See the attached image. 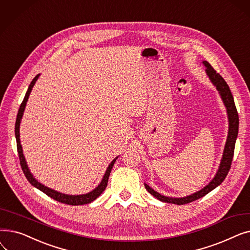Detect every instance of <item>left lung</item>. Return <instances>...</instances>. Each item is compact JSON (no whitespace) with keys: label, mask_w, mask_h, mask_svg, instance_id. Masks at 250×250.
Masks as SVG:
<instances>
[{"label":"left lung","mask_w":250,"mask_h":250,"mask_svg":"<svg viewBox=\"0 0 250 250\" xmlns=\"http://www.w3.org/2000/svg\"><path fill=\"white\" fill-rule=\"evenodd\" d=\"M203 64L206 67V74L208 77L209 81L212 82V84L216 87L218 90L219 94L221 96V99L224 103L226 111H227V116H228V136L226 140V144L224 147V151H223L222 155V159L219 165V168L217 170V172L214 176V178L208 182V185H207L204 188L200 189L199 191H196L192 194L183 196V198H173V196H166L163 195L159 192H157L154 190L152 188H150L147 183H145V188L146 189L153 195L156 199H158L161 202L164 203H169V204H175V205H185L191 203L195 200L201 199L203 196H205L207 193L209 191H212L215 189L217 187H219L221 183L224 181L226 178L233 159V155H234V149H235V143L236 140H237L238 136V126H239V117L237 113V109H236L233 95L231 93V90L226 83V81L221 77L220 74H218L211 64H209L207 61H203Z\"/></svg>","instance_id":"obj_1"}]
</instances>
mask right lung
<instances>
[{"mask_svg":"<svg viewBox=\"0 0 250 250\" xmlns=\"http://www.w3.org/2000/svg\"><path fill=\"white\" fill-rule=\"evenodd\" d=\"M39 76H41V74L36 75L35 78L32 80V82L30 83V85H29V87L27 89V92H26V94H25V97H24V99H23V101H22V103L20 105V108H19V111H18V114H17V118H16V124H15V137H16V142H17V151H18V154H19V159H20V164H21V168L23 170V173L26 176V178H27V180L31 183V185L34 188H36L39 190H42L46 195L50 196L51 199H54V200H56V201H58L60 203L67 204V205H72V206H79V205L90 204L91 202L95 201L98 198V196L104 191V189L106 188L108 178H109V175H110V172H111V169H112L116 159L118 158V156L109 163V165H108V167L106 169V171H105V173H104V175H103V177H102L99 185L94 189H92L91 191H89L87 193H83V194H65V193L57 191L55 189H51V188L43 186L42 183L39 182L33 176V174L30 172V169H29V167L27 165V162H26L25 156L23 154L21 141H20V124H21V120H22V117H23V113H24V110H25V107H26V104H27L29 95L31 93V90H32L34 84L36 83Z\"/></svg>","mask_w":250,"mask_h":250,"instance_id":"add662e5","label":"right lung"}]
</instances>
